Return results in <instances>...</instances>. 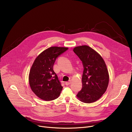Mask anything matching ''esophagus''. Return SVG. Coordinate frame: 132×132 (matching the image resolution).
Segmentation results:
<instances>
[{
    "label": "esophagus",
    "mask_w": 132,
    "mask_h": 132,
    "mask_svg": "<svg viewBox=\"0 0 132 132\" xmlns=\"http://www.w3.org/2000/svg\"><path fill=\"white\" fill-rule=\"evenodd\" d=\"M70 80H69V81H67V82H65V85H66V86H68V85H70Z\"/></svg>",
    "instance_id": "obj_1"
}]
</instances>
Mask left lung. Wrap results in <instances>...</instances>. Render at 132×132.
<instances>
[{"label": "left lung", "mask_w": 132, "mask_h": 132, "mask_svg": "<svg viewBox=\"0 0 132 132\" xmlns=\"http://www.w3.org/2000/svg\"><path fill=\"white\" fill-rule=\"evenodd\" d=\"M73 51L84 67L82 88L77 97L84 103L95 102L104 93L108 86L109 75L105 63L101 56L88 46L76 47Z\"/></svg>", "instance_id": "1"}]
</instances>
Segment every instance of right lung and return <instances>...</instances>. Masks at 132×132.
Returning <instances> with one entry per match:
<instances>
[{
	"instance_id": "add662e5",
	"label": "right lung",
	"mask_w": 132,
	"mask_h": 132,
	"mask_svg": "<svg viewBox=\"0 0 132 132\" xmlns=\"http://www.w3.org/2000/svg\"><path fill=\"white\" fill-rule=\"evenodd\" d=\"M68 50L62 47H51L35 60L29 73V84L33 92L45 101L53 100L60 95L63 87L53 70L56 60Z\"/></svg>"
}]
</instances>
